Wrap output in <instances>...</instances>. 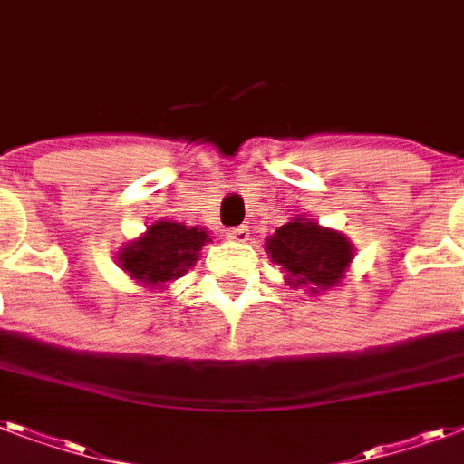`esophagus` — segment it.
I'll use <instances>...</instances> for the list:
<instances>
[{
  "label": "esophagus",
  "mask_w": 464,
  "mask_h": 464,
  "mask_svg": "<svg viewBox=\"0 0 464 464\" xmlns=\"http://www.w3.org/2000/svg\"><path fill=\"white\" fill-rule=\"evenodd\" d=\"M231 240H238V243H243V240H247V228L246 226H236V228H228V233H226Z\"/></svg>",
  "instance_id": "obj_1"
}]
</instances>
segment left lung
Listing matches in <instances>:
<instances>
[{
    "label": "left lung",
    "instance_id": "obj_1",
    "mask_svg": "<svg viewBox=\"0 0 464 464\" xmlns=\"http://www.w3.org/2000/svg\"><path fill=\"white\" fill-rule=\"evenodd\" d=\"M265 250L284 269L291 289H304L310 296L339 286L353 260V243L344 233L308 217L279 226L275 236L265 238Z\"/></svg>",
    "mask_w": 464,
    "mask_h": 464
}]
</instances>
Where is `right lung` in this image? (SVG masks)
<instances>
[{
	"mask_svg": "<svg viewBox=\"0 0 464 464\" xmlns=\"http://www.w3.org/2000/svg\"><path fill=\"white\" fill-rule=\"evenodd\" d=\"M209 231L202 226H185L173 218H159L140 238L127 240L118 250V267L147 291H166L175 279L192 269Z\"/></svg>",
	"mask_w": 464,
	"mask_h": 464,
	"instance_id": "1",
	"label": "right lung"
}]
</instances>
